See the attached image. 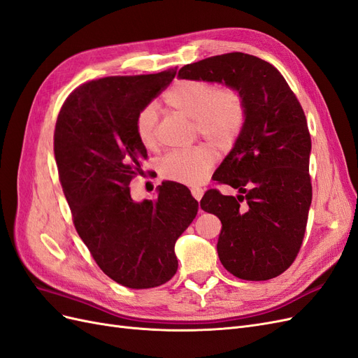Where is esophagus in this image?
<instances>
[{"instance_id": "obj_1", "label": "esophagus", "mask_w": 358, "mask_h": 358, "mask_svg": "<svg viewBox=\"0 0 358 358\" xmlns=\"http://www.w3.org/2000/svg\"><path fill=\"white\" fill-rule=\"evenodd\" d=\"M191 194H192L194 199H196L197 201H200L201 197H203V194H204V189L199 188V187H194V188H191Z\"/></svg>"}]
</instances>
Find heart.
I'll return each instance as SVG.
<instances>
[{
  "mask_svg": "<svg viewBox=\"0 0 358 358\" xmlns=\"http://www.w3.org/2000/svg\"><path fill=\"white\" fill-rule=\"evenodd\" d=\"M171 110L194 119L196 133L221 150L231 148L241 137L248 119V106L241 90L218 86L204 79L178 80L162 96ZM158 115L154 106H145L134 119L138 142L146 149L157 145ZM215 162L213 149L196 145L169 152L159 161V175L183 185H200Z\"/></svg>",
  "mask_w": 358,
  "mask_h": 358,
  "instance_id": "obj_1",
  "label": "heart"
}]
</instances>
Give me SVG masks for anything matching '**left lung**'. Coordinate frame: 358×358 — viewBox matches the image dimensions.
I'll return each instance as SVG.
<instances>
[{
    "label": "left lung",
    "mask_w": 358,
    "mask_h": 358,
    "mask_svg": "<svg viewBox=\"0 0 358 358\" xmlns=\"http://www.w3.org/2000/svg\"><path fill=\"white\" fill-rule=\"evenodd\" d=\"M179 78L225 83L245 96L246 125L212 178L241 194L222 196L212 188L200 206L222 224L216 249L231 275L245 280L276 278L300 251L312 201L305 112L284 76L248 53L187 64Z\"/></svg>",
    "instance_id": "8db88e82"
}]
</instances>
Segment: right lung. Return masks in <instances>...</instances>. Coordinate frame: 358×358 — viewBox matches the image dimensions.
Returning <instances> with one entry per match:
<instances>
[{"label": "right lung", "mask_w": 358, "mask_h": 358, "mask_svg": "<svg viewBox=\"0 0 358 358\" xmlns=\"http://www.w3.org/2000/svg\"><path fill=\"white\" fill-rule=\"evenodd\" d=\"M175 76L176 69H169L86 82L64 101L53 134L76 231L103 272L133 289L175 276V243L199 210L189 189L176 182H162L155 200L136 203L129 194L148 158L136 136V115Z\"/></svg>", "instance_id": "1"}]
</instances>
